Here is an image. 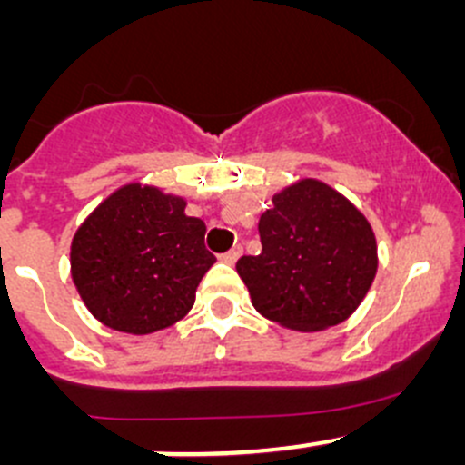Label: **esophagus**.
Segmentation results:
<instances>
[{"instance_id":"34e87169","label":"esophagus","mask_w":465,"mask_h":465,"mask_svg":"<svg viewBox=\"0 0 465 465\" xmlns=\"http://www.w3.org/2000/svg\"><path fill=\"white\" fill-rule=\"evenodd\" d=\"M241 254H242V247L236 245V247H232V250H229V252H224V254L220 256V261L229 262V265H233V262L241 259Z\"/></svg>"}]
</instances>
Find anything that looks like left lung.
<instances>
[{"label": "left lung", "instance_id": "obj_1", "mask_svg": "<svg viewBox=\"0 0 465 465\" xmlns=\"http://www.w3.org/2000/svg\"><path fill=\"white\" fill-rule=\"evenodd\" d=\"M272 203L259 220L262 252L236 262L252 303L262 317L294 331L341 323L376 276L371 224L317 180L297 182Z\"/></svg>", "mask_w": 465, "mask_h": 465}]
</instances>
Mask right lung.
Wrapping results in <instances>:
<instances>
[{
  "label": "right lung",
  "instance_id": "obj_1",
  "mask_svg": "<svg viewBox=\"0 0 465 465\" xmlns=\"http://www.w3.org/2000/svg\"><path fill=\"white\" fill-rule=\"evenodd\" d=\"M154 186L128 184L94 209L72 241V279L94 317L133 335L180 322L215 256L206 224Z\"/></svg>",
  "mask_w": 465,
  "mask_h": 465
}]
</instances>
